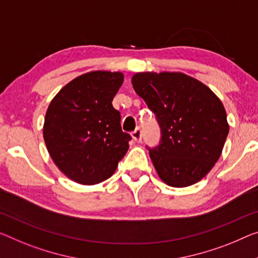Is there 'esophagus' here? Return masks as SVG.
<instances>
[{"label": "esophagus", "mask_w": 258, "mask_h": 258, "mask_svg": "<svg viewBox=\"0 0 258 258\" xmlns=\"http://www.w3.org/2000/svg\"><path fill=\"white\" fill-rule=\"evenodd\" d=\"M132 136H133V140H134L135 142H137V143L142 142V136H143V134H142V129L137 128L136 130H135V132H133V133H132Z\"/></svg>", "instance_id": "34e87169"}]
</instances>
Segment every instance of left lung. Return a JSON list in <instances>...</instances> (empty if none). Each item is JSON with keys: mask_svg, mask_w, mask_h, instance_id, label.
<instances>
[{"mask_svg": "<svg viewBox=\"0 0 258 258\" xmlns=\"http://www.w3.org/2000/svg\"><path fill=\"white\" fill-rule=\"evenodd\" d=\"M132 83L160 126L159 145L148 146L158 175L175 188L201 181L219 159L228 135L223 102L182 73H138Z\"/></svg>", "mask_w": 258, "mask_h": 258, "instance_id": "1", "label": "left lung"}]
</instances>
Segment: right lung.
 I'll use <instances>...</instances> for the list:
<instances>
[{
	"label": "right lung",
	"instance_id": "1",
	"mask_svg": "<svg viewBox=\"0 0 258 258\" xmlns=\"http://www.w3.org/2000/svg\"><path fill=\"white\" fill-rule=\"evenodd\" d=\"M123 74L91 71L60 90L50 101L43 140L58 169L77 183L97 184L110 177L129 149L120 112L112 101Z\"/></svg>",
	"mask_w": 258,
	"mask_h": 258
}]
</instances>
